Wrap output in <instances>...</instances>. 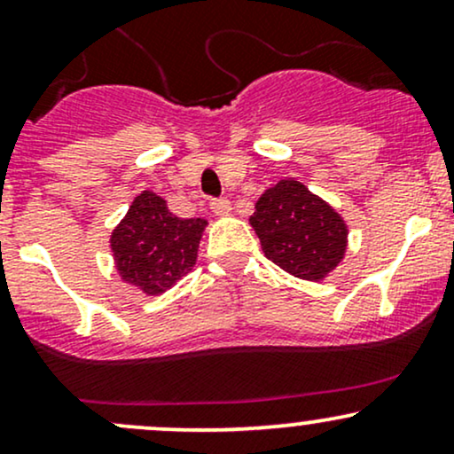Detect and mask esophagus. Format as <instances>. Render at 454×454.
<instances>
[{
  "instance_id": "34e87169",
  "label": "esophagus",
  "mask_w": 454,
  "mask_h": 454,
  "mask_svg": "<svg viewBox=\"0 0 454 454\" xmlns=\"http://www.w3.org/2000/svg\"><path fill=\"white\" fill-rule=\"evenodd\" d=\"M211 211L215 213V215H228V213L232 211V205L228 198H211Z\"/></svg>"
}]
</instances>
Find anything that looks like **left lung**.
Masks as SVG:
<instances>
[{"label": "left lung", "mask_w": 454, "mask_h": 454, "mask_svg": "<svg viewBox=\"0 0 454 454\" xmlns=\"http://www.w3.org/2000/svg\"><path fill=\"white\" fill-rule=\"evenodd\" d=\"M249 223L264 256L294 278L325 279L346 254L348 228L340 213L294 179L264 192Z\"/></svg>", "instance_id": "8db88e82"}]
</instances>
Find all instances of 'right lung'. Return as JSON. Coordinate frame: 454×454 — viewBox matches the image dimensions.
Wrapping results in <instances>:
<instances>
[{
	"label": "right lung",
	"mask_w": 454,
	"mask_h": 454,
	"mask_svg": "<svg viewBox=\"0 0 454 454\" xmlns=\"http://www.w3.org/2000/svg\"><path fill=\"white\" fill-rule=\"evenodd\" d=\"M207 220H181L164 198L143 192L111 234L114 264L123 281L158 296L190 273Z\"/></svg>",
	"instance_id": "add662e5"
}]
</instances>
